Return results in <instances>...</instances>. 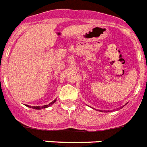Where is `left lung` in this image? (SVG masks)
<instances>
[{"mask_svg": "<svg viewBox=\"0 0 147 147\" xmlns=\"http://www.w3.org/2000/svg\"><path fill=\"white\" fill-rule=\"evenodd\" d=\"M122 107H121V108H122ZM109 111H110V110H108V111H105V112H109Z\"/></svg>", "mask_w": 147, "mask_h": 147, "instance_id": "1", "label": "left lung"}]
</instances>
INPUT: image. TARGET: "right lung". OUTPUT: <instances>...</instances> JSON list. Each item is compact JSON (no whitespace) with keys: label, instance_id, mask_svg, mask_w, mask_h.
<instances>
[{"label":"right lung","instance_id":"add662e5","mask_svg":"<svg viewBox=\"0 0 147 147\" xmlns=\"http://www.w3.org/2000/svg\"><path fill=\"white\" fill-rule=\"evenodd\" d=\"M55 102H56V99L54 100L52 102L49 103V105H44V106H42V107H40V106H37V107H31V106H28V105H26V106L28 107H32V108H34V109H37V110H40V109H43V108H46V107H49V106H51V105H53V104H54Z\"/></svg>","mask_w":147,"mask_h":147}]
</instances>
